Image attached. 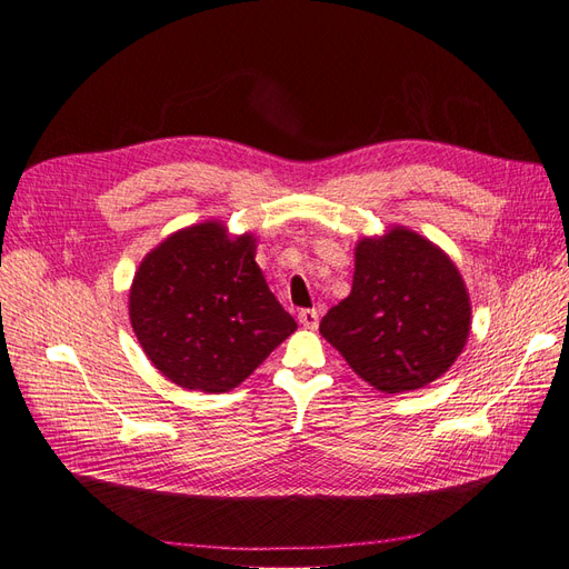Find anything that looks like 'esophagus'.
Instances as JSON below:
<instances>
[{
	"mask_svg": "<svg viewBox=\"0 0 569 569\" xmlns=\"http://www.w3.org/2000/svg\"><path fill=\"white\" fill-rule=\"evenodd\" d=\"M298 322L306 327V329H315L317 322H320V315H317V310H300L298 312Z\"/></svg>",
	"mask_w": 569,
	"mask_h": 569,
	"instance_id": "34e87169",
	"label": "esophagus"
}]
</instances>
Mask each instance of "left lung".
Masks as SVG:
<instances>
[{"label":"left lung","mask_w":569,"mask_h":569,"mask_svg":"<svg viewBox=\"0 0 569 569\" xmlns=\"http://www.w3.org/2000/svg\"><path fill=\"white\" fill-rule=\"evenodd\" d=\"M470 315L453 259L392 224L356 242L351 293L322 317L320 335L368 386L395 395L427 388L456 363Z\"/></svg>","instance_id":"1"}]
</instances>
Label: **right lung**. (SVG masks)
<instances>
[{
	"label": "right lung",
	"instance_id": "obj_1",
	"mask_svg": "<svg viewBox=\"0 0 569 569\" xmlns=\"http://www.w3.org/2000/svg\"><path fill=\"white\" fill-rule=\"evenodd\" d=\"M257 237L222 220L171 232L130 283L128 315L140 347L183 390L228 392L296 332L257 263Z\"/></svg>",
	"mask_w": 569,
	"mask_h": 569
}]
</instances>
